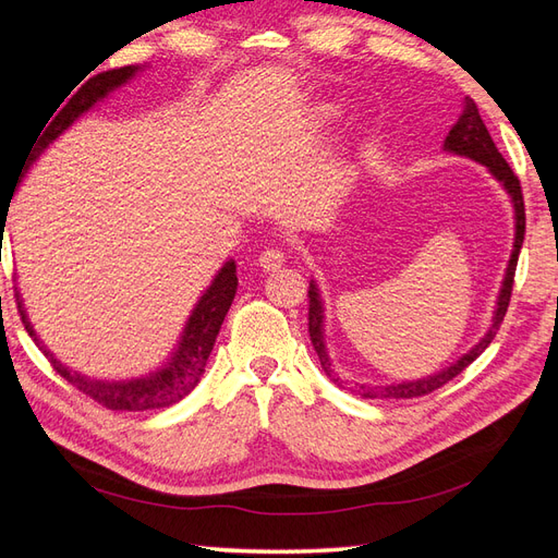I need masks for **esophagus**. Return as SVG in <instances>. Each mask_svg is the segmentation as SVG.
I'll return each instance as SVG.
<instances>
[{
    "instance_id": "obj_1",
    "label": "esophagus",
    "mask_w": 558,
    "mask_h": 558,
    "mask_svg": "<svg viewBox=\"0 0 558 558\" xmlns=\"http://www.w3.org/2000/svg\"><path fill=\"white\" fill-rule=\"evenodd\" d=\"M286 263V251L281 246H267L265 251H260L258 256V265L263 269H277Z\"/></svg>"
}]
</instances>
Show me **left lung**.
<instances>
[{"label":"left lung","instance_id":"1","mask_svg":"<svg viewBox=\"0 0 558 558\" xmlns=\"http://www.w3.org/2000/svg\"><path fill=\"white\" fill-rule=\"evenodd\" d=\"M445 148L451 150V154H459V156H465V158H472V160L486 165L488 172H492L505 185V191L512 195V202H514V216H517L514 251H512V256H510L508 275H505L502 289H500L494 324H492V330L484 335V340L480 344H475V349H472L470 353H465L461 361H456L453 365L442 369V373H437V375H433L428 379H416V381L396 384V386H379V388H365V386L351 388L340 377H337L332 373V367H330V359H328L326 347H324V328H320V324H324V312H320V300H318V293H316V286L310 283V337H312V344H314V349L318 353L320 367L326 369V375L332 377V381L337 386L351 388V393H361L363 398H391V400H398V398H418V396H428V393L437 391V388L445 386L447 381H451L456 375H461L472 361L482 356V351L488 344H492V340H494L500 324H502L505 312H508V307H510L512 286H514V269H517L519 251H521V244H523V232H526V209H523V193H521L519 177L512 172V167L508 165V160L500 156V150L496 148L492 134H488V130H486V125L482 121V116L477 111V105L472 102L470 97H465L463 113L459 116V121H456V125L447 134Z\"/></svg>","mask_w":558,"mask_h":558}]
</instances>
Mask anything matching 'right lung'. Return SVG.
Instances as JSON below:
<instances>
[{
    "label": "right lung",
    "mask_w": 558,
    "mask_h": 558,
    "mask_svg": "<svg viewBox=\"0 0 558 558\" xmlns=\"http://www.w3.org/2000/svg\"><path fill=\"white\" fill-rule=\"evenodd\" d=\"M134 72H137V66L130 64V66H121V70H109L102 74H95L93 78L83 83L78 93H74V95L70 93L72 95L70 102H64V107L58 105V109L53 111L57 116L53 117L50 113L48 121L39 130L35 144H32V148H29V156L25 158L23 174L29 170V165L44 154V148L58 137V134H62L66 128H70L83 111H88L97 102V99H102L109 90L125 83ZM2 226H4V221H2ZM234 291H238V267H234V260H230L221 267V272L216 275L207 293L199 298L197 307L193 310V314L189 318V324H185V328H183L181 344L174 353L172 363L165 369H160V373H154L150 377L134 379V381H97V379L81 377V375L72 373V369H66L58 359H53V353L46 351V347L37 340V332L29 326L19 293H15V300H19V314L23 318L25 330L29 332L32 340L37 342V347L46 353V359L50 361V365H53V369L62 379L70 381L76 391L99 402L107 410L146 412V410L170 408V404L189 396L197 386L202 373H205L209 353L214 349L216 335H218V330H221L223 318L234 300Z\"/></svg>",
    "instance_id": "right-lung-1"
}]
</instances>
